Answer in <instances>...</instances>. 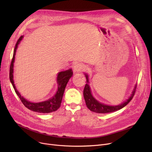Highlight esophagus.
<instances>
[{"instance_id": "esophagus-1", "label": "esophagus", "mask_w": 152, "mask_h": 152, "mask_svg": "<svg viewBox=\"0 0 152 152\" xmlns=\"http://www.w3.org/2000/svg\"><path fill=\"white\" fill-rule=\"evenodd\" d=\"M84 67V65H82L81 63H77L74 66L73 69H74V71L75 72H79V71H81L82 69H83Z\"/></svg>"}]
</instances>
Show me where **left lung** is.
I'll return each instance as SVG.
<instances>
[{
  "label": "left lung",
  "instance_id": "8db88e82",
  "mask_svg": "<svg viewBox=\"0 0 152 152\" xmlns=\"http://www.w3.org/2000/svg\"><path fill=\"white\" fill-rule=\"evenodd\" d=\"M86 81L87 84H86V86L84 89V97L86 102V104L91 111H93V112L97 113H111L114 112V111H118L124 107L126 105L128 104L129 102L132 99L133 96L135 94V90L136 89L137 86L135 85V88L134 91L132 92V94L131 96L129 97V99L127 100H126L124 102H123L121 104L116 105V106H109L105 104H103L102 103L99 102L97 100H95L92 95L91 94V91L90 86H89V79H88V76L86 74Z\"/></svg>",
  "mask_w": 152,
  "mask_h": 152
}]
</instances>
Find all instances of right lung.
Segmentation results:
<instances>
[{"label": "right lung", "instance_id": "add662e5", "mask_svg": "<svg viewBox=\"0 0 152 152\" xmlns=\"http://www.w3.org/2000/svg\"><path fill=\"white\" fill-rule=\"evenodd\" d=\"M23 37V36H20V37L17 41V43H16L15 49H14L13 58H12L10 66L9 76H10V82L13 87V89H15L16 94H17L18 97L21 100V102L23 103V105H25L27 108H28L31 111H35V112L42 113H49L53 112V111H57L61 105L64 91H65L66 86L69 81V79L72 76H73V71H72L71 69H69L66 71H61L60 73H58L57 78V81L58 86V90L54 96L48 100L39 102V103H32L29 102L24 97H23L20 95V94L18 92V91L17 90V89H16L15 86L14 84L13 75V63L15 61V56L16 54V51H17L18 45L20 44Z\"/></svg>", "mask_w": 152, "mask_h": 152}]
</instances>
